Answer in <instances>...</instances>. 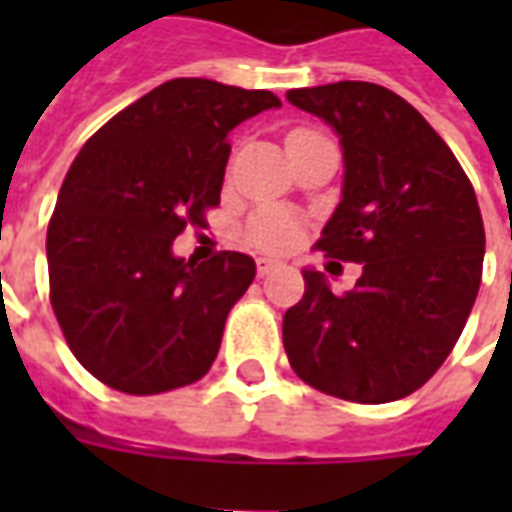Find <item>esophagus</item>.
Returning <instances> with one entry per match:
<instances>
[{"instance_id": "esophagus-1", "label": "esophagus", "mask_w": 512, "mask_h": 512, "mask_svg": "<svg viewBox=\"0 0 512 512\" xmlns=\"http://www.w3.org/2000/svg\"><path fill=\"white\" fill-rule=\"evenodd\" d=\"M274 268H279L277 260H271V257H257V277H266Z\"/></svg>"}]
</instances>
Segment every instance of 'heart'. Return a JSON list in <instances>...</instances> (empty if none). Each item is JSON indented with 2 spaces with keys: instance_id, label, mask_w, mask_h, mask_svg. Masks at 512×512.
<instances>
[{
  "instance_id": "obj_1",
  "label": "heart",
  "mask_w": 512,
  "mask_h": 512,
  "mask_svg": "<svg viewBox=\"0 0 512 512\" xmlns=\"http://www.w3.org/2000/svg\"><path fill=\"white\" fill-rule=\"evenodd\" d=\"M249 241L257 249H266V252H285L290 246L296 244L299 238V227L290 219L288 213L282 211H260L246 227Z\"/></svg>"
}]
</instances>
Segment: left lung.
<instances>
[{"label": "left lung", "instance_id": "obj_1", "mask_svg": "<svg viewBox=\"0 0 512 512\" xmlns=\"http://www.w3.org/2000/svg\"><path fill=\"white\" fill-rule=\"evenodd\" d=\"M334 128L343 197L318 249L362 263L334 296L321 271L285 312L282 343L304 384L354 403L417 392L458 343L483 277L485 230L466 172L425 117L370 82L288 90Z\"/></svg>", "mask_w": 512, "mask_h": 512}]
</instances>
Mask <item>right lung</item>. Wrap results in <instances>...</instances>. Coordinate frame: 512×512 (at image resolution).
Segmentation results:
<instances>
[{
  "label": "right lung",
  "mask_w": 512,
  "mask_h": 512,
  "mask_svg": "<svg viewBox=\"0 0 512 512\" xmlns=\"http://www.w3.org/2000/svg\"><path fill=\"white\" fill-rule=\"evenodd\" d=\"M268 90L172 79L126 106L68 169L46 235L51 307L73 356L126 395H158L211 370L224 321L255 260L172 252L219 205L227 136L266 109Z\"/></svg>",
  "instance_id": "add662e5"
}]
</instances>
